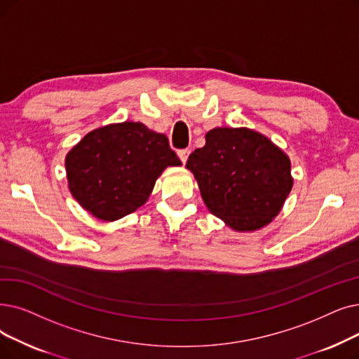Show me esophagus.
I'll return each instance as SVG.
<instances>
[{
  "instance_id": "esophagus-1",
  "label": "esophagus",
  "mask_w": 359,
  "mask_h": 359,
  "mask_svg": "<svg viewBox=\"0 0 359 359\" xmlns=\"http://www.w3.org/2000/svg\"><path fill=\"white\" fill-rule=\"evenodd\" d=\"M189 149H179L177 151V155H179V158H180V161L184 164L186 161H188V157H189Z\"/></svg>"
}]
</instances>
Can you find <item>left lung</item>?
<instances>
[{
  "mask_svg": "<svg viewBox=\"0 0 359 359\" xmlns=\"http://www.w3.org/2000/svg\"><path fill=\"white\" fill-rule=\"evenodd\" d=\"M215 217L238 231L267 226L292 191L290 160L269 137L246 128H215L186 163Z\"/></svg>",
  "mask_w": 359,
  "mask_h": 359,
  "instance_id": "left-lung-1",
  "label": "left lung"
}]
</instances>
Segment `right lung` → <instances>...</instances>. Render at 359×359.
I'll use <instances>...</instances> for the list:
<instances>
[{
  "label": "right lung",
  "mask_w": 359,
  "mask_h": 359,
  "mask_svg": "<svg viewBox=\"0 0 359 359\" xmlns=\"http://www.w3.org/2000/svg\"><path fill=\"white\" fill-rule=\"evenodd\" d=\"M168 165L182 163L167 136L139 121L92 130L66 155L72 195L104 222L118 220L142 207Z\"/></svg>",
  "instance_id": "add662e5"
}]
</instances>
